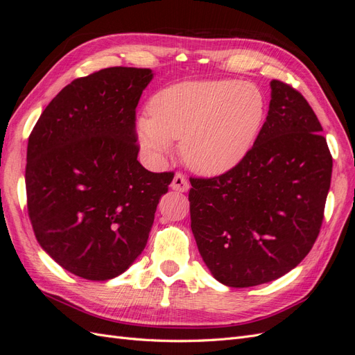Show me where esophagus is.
Listing matches in <instances>:
<instances>
[{
  "label": "esophagus",
  "mask_w": 355,
  "mask_h": 355,
  "mask_svg": "<svg viewBox=\"0 0 355 355\" xmlns=\"http://www.w3.org/2000/svg\"><path fill=\"white\" fill-rule=\"evenodd\" d=\"M171 189L178 192H187L189 189V182L182 173H176L173 180H171Z\"/></svg>",
  "instance_id": "esophagus-1"
}]
</instances>
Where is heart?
I'll return each mask as SVG.
<instances>
[{"instance_id":"obj_1","label":"heart","mask_w":355,"mask_h":355,"mask_svg":"<svg viewBox=\"0 0 355 355\" xmlns=\"http://www.w3.org/2000/svg\"><path fill=\"white\" fill-rule=\"evenodd\" d=\"M151 116L136 123L137 139L153 157L180 143L187 166L202 176H220L249 155L265 120V99L253 84L234 80L185 81L158 92Z\"/></svg>"}]
</instances>
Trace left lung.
<instances>
[{
	"label": "left lung",
	"mask_w": 355,
	"mask_h": 355,
	"mask_svg": "<svg viewBox=\"0 0 355 355\" xmlns=\"http://www.w3.org/2000/svg\"><path fill=\"white\" fill-rule=\"evenodd\" d=\"M252 151L228 173L191 178V230L211 275L252 287L292 271L324 218L331 155L317 115L292 85L271 81Z\"/></svg>",
	"instance_id": "left-lung-1"
}]
</instances>
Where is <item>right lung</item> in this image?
Instances as JSON below:
<instances>
[{"mask_svg": "<svg viewBox=\"0 0 355 355\" xmlns=\"http://www.w3.org/2000/svg\"><path fill=\"white\" fill-rule=\"evenodd\" d=\"M153 77L115 67L73 80L29 136L25 182L37 241L85 280H111L136 261L175 176L137 161L136 106Z\"/></svg>", "mask_w": 355, "mask_h": 355, "instance_id": "1", "label": "right lung"}]
</instances>
